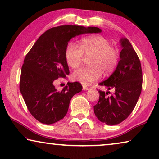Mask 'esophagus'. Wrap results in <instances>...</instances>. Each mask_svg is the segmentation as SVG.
<instances>
[{"label":"esophagus","mask_w":159,"mask_h":159,"mask_svg":"<svg viewBox=\"0 0 159 159\" xmlns=\"http://www.w3.org/2000/svg\"><path fill=\"white\" fill-rule=\"evenodd\" d=\"M83 90H84V91H88V90H89V88L84 85V86H83Z\"/></svg>","instance_id":"1"}]
</instances>
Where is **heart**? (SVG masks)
Masks as SVG:
<instances>
[{"label": "heart", "instance_id": "heart-1", "mask_svg": "<svg viewBox=\"0 0 159 159\" xmlns=\"http://www.w3.org/2000/svg\"><path fill=\"white\" fill-rule=\"evenodd\" d=\"M79 47L73 43L68 44L65 51L66 62L74 68L80 63L83 56H92L90 67H80L71 74V79L84 85H89L101 77L102 71L108 74L113 71L118 62V53L111 46V43L101 35H92L83 39Z\"/></svg>", "mask_w": 159, "mask_h": 159}]
</instances>
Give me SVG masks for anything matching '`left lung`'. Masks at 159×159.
I'll return each instance as SVG.
<instances>
[{"label": "left lung", "instance_id": "obj_1", "mask_svg": "<svg viewBox=\"0 0 159 159\" xmlns=\"http://www.w3.org/2000/svg\"><path fill=\"white\" fill-rule=\"evenodd\" d=\"M122 50L117 67L108 79L99 84L114 93L99 91L98 103L93 106L94 113L100 121L113 125L124 121L136 106L142 89V70L138 56L125 38L120 40Z\"/></svg>", "mask_w": 159, "mask_h": 159}]
</instances>
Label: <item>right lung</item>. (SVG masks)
Here are the masks:
<instances>
[{
    "label": "right lung",
    "instance_id": "obj_1",
    "mask_svg": "<svg viewBox=\"0 0 159 159\" xmlns=\"http://www.w3.org/2000/svg\"><path fill=\"white\" fill-rule=\"evenodd\" d=\"M97 27L61 25L46 30L25 56L21 68L20 91L29 112L44 124H52L64 118L70 101L82 91L79 82L67 84L61 92L53 83L69 74L65 51L72 38L84 34H98Z\"/></svg>",
    "mask_w": 159,
    "mask_h": 159
}]
</instances>
